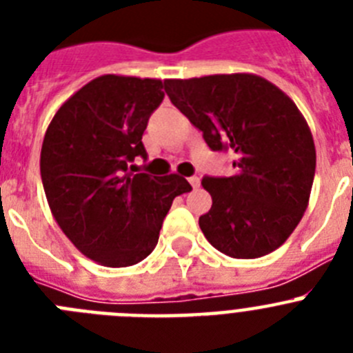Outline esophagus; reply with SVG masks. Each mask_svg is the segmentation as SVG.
<instances>
[{"instance_id":"1","label":"esophagus","mask_w":353,"mask_h":353,"mask_svg":"<svg viewBox=\"0 0 353 353\" xmlns=\"http://www.w3.org/2000/svg\"><path fill=\"white\" fill-rule=\"evenodd\" d=\"M189 183H191V185H192V189H198V187H199V179H198V176H191V179H189Z\"/></svg>"}]
</instances>
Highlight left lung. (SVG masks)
<instances>
[{
  "instance_id": "1",
  "label": "left lung",
  "mask_w": 353,
  "mask_h": 353,
  "mask_svg": "<svg viewBox=\"0 0 353 353\" xmlns=\"http://www.w3.org/2000/svg\"><path fill=\"white\" fill-rule=\"evenodd\" d=\"M170 101L214 152L235 155L233 176H205L212 207L199 228L217 251L260 258L301 223L313 187L316 150L295 102L254 74L166 79Z\"/></svg>"
}]
</instances>
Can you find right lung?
Instances as JSON below:
<instances>
[{
  "mask_svg": "<svg viewBox=\"0 0 353 353\" xmlns=\"http://www.w3.org/2000/svg\"><path fill=\"white\" fill-rule=\"evenodd\" d=\"M161 79L105 74L61 104L40 152V174L52 217L84 256L129 267L157 245L176 196L192 189L179 174H132L146 159L143 132L164 99Z\"/></svg>",
  "mask_w": 353,
  "mask_h": 353,
  "instance_id": "add662e5",
  "label": "right lung"
}]
</instances>
